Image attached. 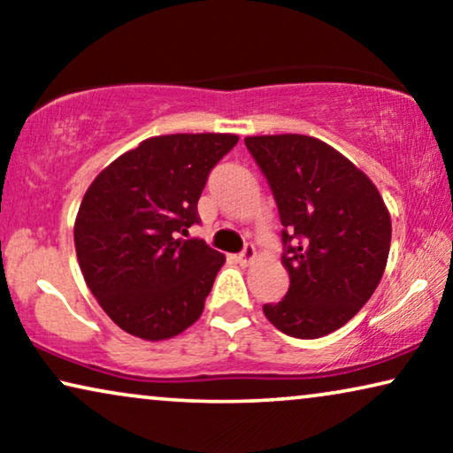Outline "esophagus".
I'll return each instance as SVG.
<instances>
[{
  "instance_id": "34e87169",
  "label": "esophagus",
  "mask_w": 453,
  "mask_h": 453,
  "mask_svg": "<svg viewBox=\"0 0 453 453\" xmlns=\"http://www.w3.org/2000/svg\"><path fill=\"white\" fill-rule=\"evenodd\" d=\"M237 259H239V264H241V265L251 264L253 259H256V247H253L251 243H247V245L243 247V251H241L239 256H237Z\"/></svg>"
}]
</instances>
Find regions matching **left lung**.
Returning <instances> with one entry per match:
<instances>
[{"label":"left lung","instance_id":"obj_1","mask_svg":"<svg viewBox=\"0 0 453 453\" xmlns=\"http://www.w3.org/2000/svg\"><path fill=\"white\" fill-rule=\"evenodd\" d=\"M282 222L290 287L264 313L278 330L313 340L342 327L375 293L392 220L380 191L349 158L311 135H251Z\"/></svg>","mask_w":453,"mask_h":453}]
</instances>
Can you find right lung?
<instances>
[{
  "mask_svg": "<svg viewBox=\"0 0 453 453\" xmlns=\"http://www.w3.org/2000/svg\"><path fill=\"white\" fill-rule=\"evenodd\" d=\"M237 142L231 134L144 140L86 191L73 226L80 270L123 332L154 342L202 315L225 256L179 234L200 222L197 200L210 171Z\"/></svg>",
  "mask_w": 453,
  "mask_h": 453,
  "instance_id": "add662e5",
  "label": "right lung"
}]
</instances>
